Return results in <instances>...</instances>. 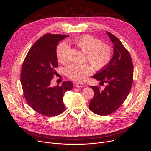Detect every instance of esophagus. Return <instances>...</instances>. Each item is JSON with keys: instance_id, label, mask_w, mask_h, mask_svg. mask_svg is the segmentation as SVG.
Wrapping results in <instances>:
<instances>
[{"instance_id": "34e87169", "label": "esophagus", "mask_w": 151, "mask_h": 151, "mask_svg": "<svg viewBox=\"0 0 151 151\" xmlns=\"http://www.w3.org/2000/svg\"><path fill=\"white\" fill-rule=\"evenodd\" d=\"M75 86L77 88H84V87H85V84L81 83H77L75 84Z\"/></svg>"}]
</instances>
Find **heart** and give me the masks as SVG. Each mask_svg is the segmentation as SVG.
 <instances>
[{"mask_svg": "<svg viewBox=\"0 0 151 151\" xmlns=\"http://www.w3.org/2000/svg\"><path fill=\"white\" fill-rule=\"evenodd\" d=\"M73 43L87 55L88 61L97 70L105 67L111 59V50L106 45H102L100 40L90 35H83L76 38ZM69 46L63 42L56 49L58 60L63 64L68 61ZM92 73V67L88 64H71L65 68L67 76L76 81H83Z\"/></svg>", "mask_w": 151, "mask_h": 151, "instance_id": "obj_1", "label": "heart"}]
</instances>
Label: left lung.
I'll return each instance as SVG.
<instances>
[{
  "label": "left lung",
  "instance_id": "obj_1",
  "mask_svg": "<svg viewBox=\"0 0 151 151\" xmlns=\"http://www.w3.org/2000/svg\"><path fill=\"white\" fill-rule=\"evenodd\" d=\"M106 34L113 44V58L92 78L107 85L101 90L97 86H89L95 93L89 108L101 116L111 114L122 105L130 92L133 77V65L129 52L117 37L108 31Z\"/></svg>",
  "mask_w": 151,
  "mask_h": 151
}]
</instances>
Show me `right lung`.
Masks as SVG:
<instances>
[{
    "instance_id": "right-lung-1",
    "label": "right lung",
    "mask_w": 151,
    "mask_h": 151,
    "mask_svg": "<svg viewBox=\"0 0 151 151\" xmlns=\"http://www.w3.org/2000/svg\"><path fill=\"white\" fill-rule=\"evenodd\" d=\"M66 35L45 34L30 47L24 60L21 83L30 106L46 117L56 116L64 111L63 97L72 89L73 84L63 81L61 86H52L51 81L58 66L56 48Z\"/></svg>"
}]
</instances>
